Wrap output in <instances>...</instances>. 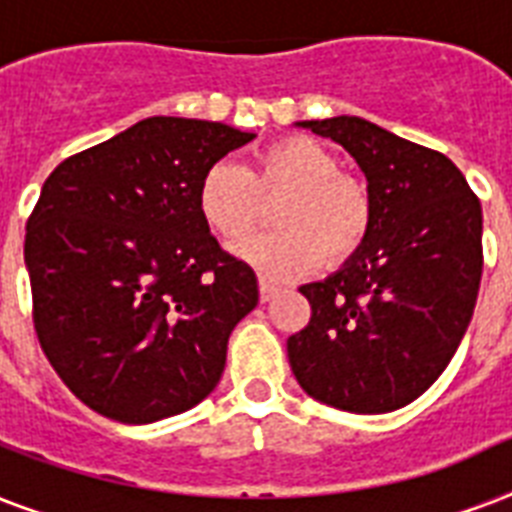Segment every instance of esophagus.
Segmentation results:
<instances>
[{
	"label": "esophagus",
	"mask_w": 512,
	"mask_h": 512,
	"mask_svg": "<svg viewBox=\"0 0 512 512\" xmlns=\"http://www.w3.org/2000/svg\"><path fill=\"white\" fill-rule=\"evenodd\" d=\"M276 292H279V289L273 287L271 281L260 279V300H263V303H268V300H273V297H276Z\"/></svg>",
	"instance_id": "esophagus-1"
}]
</instances>
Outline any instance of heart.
Returning a JSON list of instances; mask_svg holds the SVG:
<instances>
[{
    "label": "heart",
    "instance_id": "obj_1",
    "mask_svg": "<svg viewBox=\"0 0 512 512\" xmlns=\"http://www.w3.org/2000/svg\"><path fill=\"white\" fill-rule=\"evenodd\" d=\"M285 199L274 213L281 232L239 241L233 252L265 279L287 281L319 265H340L369 239L374 201L364 180L340 172L337 156L305 135L273 140L255 170L233 162L209 164L196 204L204 223L225 241L243 239L262 214V199Z\"/></svg>",
    "mask_w": 512,
    "mask_h": 512
}]
</instances>
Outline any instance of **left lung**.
Returning <instances> with one entry per match:
<instances>
[{"mask_svg":"<svg viewBox=\"0 0 512 512\" xmlns=\"http://www.w3.org/2000/svg\"><path fill=\"white\" fill-rule=\"evenodd\" d=\"M369 180L374 223L345 268L300 287L311 321L287 340L297 382L356 414L401 409L438 380L481 284V201L444 154L358 116L303 122Z\"/></svg>","mask_w":512,"mask_h":512,"instance_id":"left-lung-1","label":"left lung"}]
</instances>
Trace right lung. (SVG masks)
<instances>
[{
    "mask_svg": "<svg viewBox=\"0 0 512 512\" xmlns=\"http://www.w3.org/2000/svg\"><path fill=\"white\" fill-rule=\"evenodd\" d=\"M255 138L151 116L44 180L26 223L36 337L68 390L108 420H164L220 382L257 279L209 233L196 191L209 164Z\"/></svg>",
    "mask_w": 512,
    "mask_h": 512,
    "instance_id": "obj_1",
    "label": "right lung"
}]
</instances>
